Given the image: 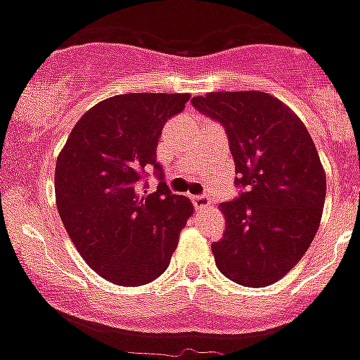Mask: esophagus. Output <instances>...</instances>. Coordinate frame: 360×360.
Returning <instances> with one entry per match:
<instances>
[{"label":"esophagus","instance_id":"1","mask_svg":"<svg viewBox=\"0 0 360 360\" xmlns=\"http://www.w3.org/2000/svg\"><path fill=\"white\" fill-rule=\"evenodd\" d=\"M192 203H194V207H196L198 211H203V209H207L209 205H211V198L205 196V194H202V196H194L192 198Z\"/></svg>","mask_w":360,"mask_h":360}]
</instances>
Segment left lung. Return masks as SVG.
Segmentation results:
<instances>
[{
  "instance_id": "left-lung-1",
  "label": "left lung",
  "mask_w": 360,
  "mask_h": 360,
  "mask_svg": "<svg viewBox=\"0 0 360 360\" xmlns=\"http://www.w3.org/2000/svg\"><path fill=\"white\" fill-rule=\"evenodd\" d=\"M192 106L224 124L245 192L220 203L222 239L211 245L226 278L246 288L278 282L312 245L327 177L310 132L297 114L263 91H214Z\"/></svg>"
}]
</instances>
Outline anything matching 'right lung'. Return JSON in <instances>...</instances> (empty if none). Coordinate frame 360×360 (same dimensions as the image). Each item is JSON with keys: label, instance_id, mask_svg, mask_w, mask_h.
<instances>
[{"label": "right lung", "instance_id": "right-lung-1", "mask_svg": "<svg viewBox=\"0 0 360 360\" xmlns=\"http://www.w3.org/2000/svg\"><path fill=\"white\" fill-rule=\"evenodd\" d=\"M188 93H127L104 98L70 130L56 162V205L76 250L112 284L143 285L169 265L194 213L162 181L141 194L147 168L162 175L157 143Z\"/></svg>", "mask_w": 360, "mask_h": 360}]
</instances>
